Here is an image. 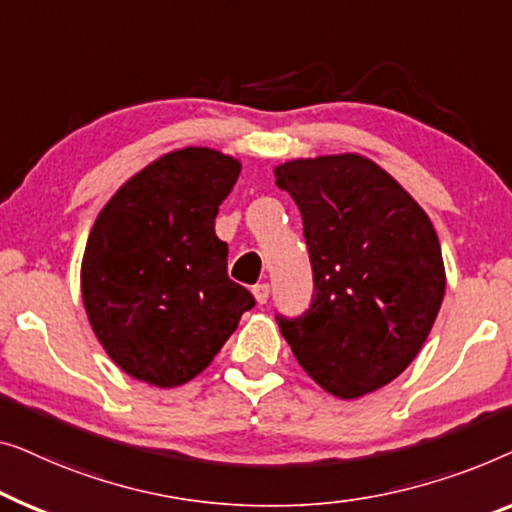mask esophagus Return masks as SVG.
Segmentation results:
<instances>
[{
	"instance_id": "1",
	"label": "esophagus",
	"mask_w": 512,
	"mask_h": 512,
	"mask_svg": "<svg viewBox=\"0 0 512 512\" xmlns=\"http://www.w3.org/2000/svg\"><path fill=\"white\" fill-rule=\"evenodd\" d=\"M269 292H271L269 283H259V285H255V287H253V297H255L257 304H266V299H269Z\"/></svg>"
}]
</instances>
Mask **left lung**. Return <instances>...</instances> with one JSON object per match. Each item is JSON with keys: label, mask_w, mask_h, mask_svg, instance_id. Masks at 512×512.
I'll use <instances>...</instances> for the list:
<instances>
[{"label": "left lung", "mask_w": 512, "mask_h": 512, "mask_svg": "<svg viewBox=\"0 0 512 512\" xmlns=\"http://www.w3.org/2000/svg\"><path fill=\"white\" fill-rule=\"evenodd\" d=\"M304 220L311 308L276 315L308 376L338 399L392 383L427 341L445 294L429 215L369 157L290 160L273 169Z\"/></svg>", "instance_id": "8db88e82"}]
</instances>
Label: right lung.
I'll list each match as a JSON object with an SVG mask.
<instances>
[{"instance_id": "obj_1", "label": "right lung", "mask_w": 512, "mask_h": 512, "mask_svg": "<svg viewBox=\"0 0 512 512\" xmlns=\"http://www.w3.org/2000/svg\"><path fill=\"white\" fill-rule=\"evenodd\" d=\"M241 174L220 150L150 162L97 215L81 264L85 313L127 376L176 387L199 376L255 306L227 276L215 215Z\"/></svg>"}]
</instances>
